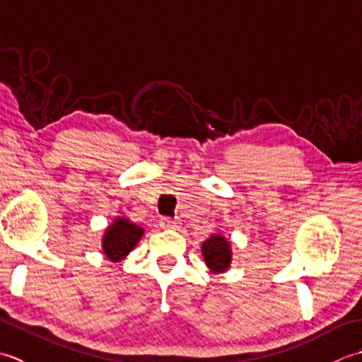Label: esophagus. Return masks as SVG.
Segmentation results:
<instances>
[{"instance_id":"obj_1","label":"esophagus","mask_w":362,"mask_h":362,"mask_svg":"<svg viewBox=\"0 0 362 362\" xmlns=\"http://www.w3.org/2000/svg\"><path fill=\"white\" fill-rule=\"evenodd\" d=\"M159 223L162 228H167V230H176V228L180 226V220L170 218V217H162Z\"/></svg>"}]
</instances>
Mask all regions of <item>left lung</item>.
Here are the masks:
<instances>
[{
	"label": "left lung",
	"mask_w": 362,
	"mask_h": 362,
	"mask_svg": "<svg viewBox=\"0 0 362 362\" xmlns=\"http://www.w3.org/2000/svg\"><path fill=\"white\" fill-rule=\"evenodd\" d=\"M202 253L212 274H223L230 269L233 256L231 245L222 234H212L209 239H206L202 245Z\"/></svg>",
	"instance_id": "8db88e82"
}]
</instances>
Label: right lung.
<instances>
[{
  "mask_svg": "<svg viewBox=\"0 0 362 362\" xmlns=\"http://www.w3.org/2000/svg\"><path fill=\"white\" fill-rule=\"evenodd\" d=\"M142 226H137L124 217L115 218L103 235V252L109 261L119 262L129 255L131 250L142 239Z\"/></svg>",
  "mask_w": 362,
  "mask_h": 362,
  "instance_id": "1",
  "label": "right lung"
}]
</instances>
